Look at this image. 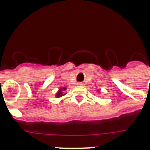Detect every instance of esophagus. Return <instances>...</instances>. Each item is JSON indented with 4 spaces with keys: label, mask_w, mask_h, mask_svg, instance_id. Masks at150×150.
Returning <instances> with one entry per match:
<instances>
[{
    "label": "esophagus",
    "mask_w": 150,
    "mask_h": 150,
    "mask_svg": "<svg viewBox=\"0 0 150 150\" xmlns=\"http://www.w3.org/2000/svg\"><path fill=\"white\" fill-rule=\"evenodd\" d=\"M78 86H83V83H81V82H79V83H77Z\"/></svg>",
    "instance_id": "1"
}]
</instances>
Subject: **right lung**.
I'll return each mask as SVG.
<instances>
[{
	"label": "right lung",
	"mask_w": 150,
	"mask_h": 150,
	"mask_svg": "<svg viewBox=\"0 0 150 150\" xmlns=\"http://www.w3.org/2000/svg\"><path fill=\"white\" fill-rule=\"evenodd\" d=\"M65 90H66V87H63V88H59V91L57 92V94H56V95H55V96H56L57 98H61V97L63 96V95H64L63 91H65Z\"/></svg>",
	"instance_id": "1"
}]
</instances>
